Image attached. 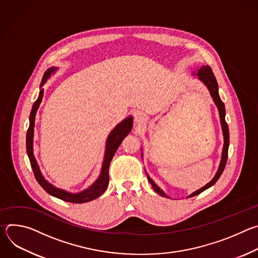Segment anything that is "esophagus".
Here are the masks:
<instances>
[{
    "mask_svg": "<svg viewBox=\"0 0 258 258\" xmlns=\"http://www.w3.org/2000/svg\"><path fill=\"white\" fill-rule=\"evenodd\" d=\"M145 119H146L145 113H143V112H138V113L136 114V121H137V122H139V123L144 122Z\"/></svg>",
    "mask_w": 258,
    "mask_h": 258,
    "instance_id": "esophagus-1",
    "label": "esophagus"
}]
</instances>
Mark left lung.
<instances>
[{"mask_svg":"<svg viewBox=\"0 0 258 258\" xmlns=\"http://www.w3.org/2000/svg\"><path fill=\"white\" fill-rule=\"evenodd\" d=\"M197 76L199 77V80L202 81L205 86L208 88L209 92H210V95L211 97L213 98V101L215 103V105L217 106L218 108V112H219V117H220V123H222V128H223V132H224V138H225V144H224V149H223V155H222V161H220V164H219V167H218V170L215 174V176L212 178V180L210 182H208L206 186H204L203 188H201L200 190L194 192L193 194H191L189 197H194L196 195H199L200 193H202L203 191H205L206 189L210 188L211 186H213L214 183L217 181V179L220 177V175H222L223 171L225 170V167H226V164H227V160H228V151H229V144H230V134H229V126H228V123L226 121V118H225V115H226V108H225V104L224 102L220 100V97L218 95V85H217V82H216V79L213 75L212 72V69L206 65V66H203L201 67L199 70H198V73ZM148 180L149 182L152 185V188L154 189V191L156 193H158L159 195L163 196V197H167L164 192L156 185V183L148 176Z\"/></svg>","mask_w":258,"mask_h":258,"instance_id":"8db88e82","label":"left lung"}]
</instances>
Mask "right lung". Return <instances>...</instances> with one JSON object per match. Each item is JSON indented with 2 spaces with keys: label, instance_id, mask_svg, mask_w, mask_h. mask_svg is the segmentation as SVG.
Instances as JSON below:
<instances>
[{
  "label": "right lung",
  "instance_id": "obj_1",
  "mask_svg": "<svg viewBox=\"0 0 258 258\" xmlns=\"http://www.w3.org/2000/svg\"><path fill=\"white\" fill-rule=\"evenodd\" d=\"M55 68H50L48 69L45 73L44 77L42 79V83H41V87L44 86V84L46 83L47 79L50 77L51 73L54 71ZM44 96V89H41L40 91V95L38 100H36L33 105H32V109L31 112L29 115V126L27 130V134H26V150H27V155L29 157V161H30V165L32 167L33 170V174L38 180V182L41 185V187L50 195L59 198L63 201L66 202H70V203H86L89 201H92L96 198H98L99 196H101L105 190L108 187L109 183V165L110 162H111L116 150L118 149L119 145L121 144L122 140L130 134V132L132 131L133 127V118L128 117L126 119H124L123 121H121L112 132L111 134L109 135L108 139H107V143H106V152H105V157H104V162H103V166H102V171L101 174L99 176V178L96 180V182L94 185L79 194H71L68 193L66 191L60 190L55 188L54 186H52L51 183H49L44 176L42 175L39 165L36 163L34 156H33V151H32V139H33V127H34V118H35V113L36 110H38L42 99Z\"/></svg>",
  "mask_w": 258,
  "mask_h": 258
}]
</instances>
